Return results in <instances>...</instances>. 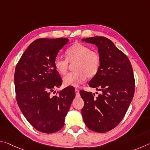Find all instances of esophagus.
<instances>
[{"instance_id": "34e87169", "label": "esophagus", "mask_w": 150, "mask_h": 150, "mask_svg": "<svg viewBox=\"0 0 150 150\" xmlns=\"http://www.w3.org/2000/svg\"><path fill=\"white\" fill-rule=\"evenodd\" d=\"M75 93H76V97H79L80 96V91L77 89H76L75 90Z\"/></svg>"}]
</instances>
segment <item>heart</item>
I'll return each mask as SVG.
<instances>
[{"label": "heart", "instance_id": "b5f03b06", "mask_svg": "<svg viewBox=\"0 0 150 150\" xmlns=\"http://www.w3.org/2000/svg\"><path fill=\"white\" fill-rule=\"evenodd\" d=\"M66 54L67 59L57 56L54 60L55 69L62 75L67 72L69 62H76L73 68L74 72L68 74L63 78L66 86L78 87L86 78H92L97 74L101 64L98 52L92 51L85 45L76 43L67 50Z\"/></svg>", "mask_w": 150, "mask_h": 150}]
</instances>
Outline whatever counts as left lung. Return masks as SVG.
<instances>
[{"instance_id":"obj_1","label":"left lung","mask_w":150,"mask_h":150,"mask_svg":"<svg viewBox=\"0 0 150 150\" xmlns=\"http://www.w3.org/2000/svg\"><path fill=\"white\" fill-rule=\"evenodd\" d=\"M82 41L98 47L100 67L89 86L102 92L96 98L95 93L80 91L84 101L82 117L89 129L104 133L119 124L132 100L135 87L132 67L127 55L110 39L96 36Z\"/></svg>"}]
</instances>
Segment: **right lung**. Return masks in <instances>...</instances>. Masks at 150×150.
I'll list each match as a JSON object with an SVG mask.
<instances>
[{
    "label": "right lung",
    "mask_w": 150,
    "mask_h": 150,
    "mask_svg": "<svg viewBox=\"0 0 150 150\" xmlns=\"http://www.w3.org/2000/svg\"><path fill=\"white\" fill-rule=\"evenodd\" d=\"M68 41L62 38L37 39L28 46L16 67L18 106L30 125L43 133L61 129L75 98L72 86L63 89L58 96H50L51 91L62 85L54 60Z\"/></svg>",
    "instance_id": "1"
}]
</instances>
